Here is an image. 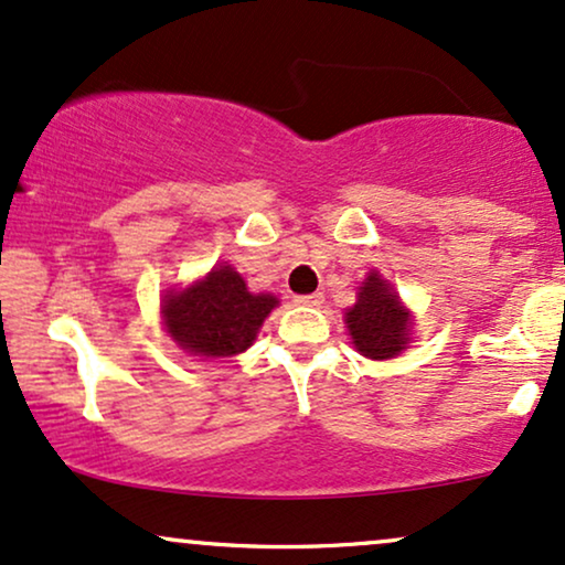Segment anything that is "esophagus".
Here are the masks:
<instances>
[{
  "mask_svg": "<svg viewBox=\"0 0 565 565\" xmlns=\"http://www.w3.org/2000/svg\"><path fill=\"white\" fill-rule=\"evenodd\" d=\"M295 302L305 307H320L323 305V295H320V291H316V295H299L295 297Z\"/></svg>",
  "mask_w": 565,
  "mask_h": 565,
  "instance_id": "1",
  "label": "esophagus"
}]
</instances>
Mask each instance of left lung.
<instances>
[{
    "instance_id": "8db88e82",
    "label": "left lung",
    "mask_w": 565,
    "mask_h": 565,
    "mask_svg": "<svg viewBox=\"0 0 565 565\" xmlns=\"http://www.w3.org/2000/svg\"><path fill=\"white\" fill-rule=\"evenodd\" d=\"M344 318L354 349L367 360H391L409 344V310L377 270H370L362 281L356 302L349 307Z\"/></svg>"
}]
</instances>
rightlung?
<instances>
[{"label": "right lung", "instance_id": "1", "mask_svg": "<svg viewBox=\"0 0 565 565\" xmlns=\"http://www.w3.org/2000/svg\"><path fill=\"white\" fill-rule=\"evenodd\" d=\"M276 305L274 295L249 291L245 278L221 263L188 289H169L161 299V318L182 352L221 360L253 347Z\"/></svg>", "mask_w": 565, "mask_h": 565}]
</instances>
